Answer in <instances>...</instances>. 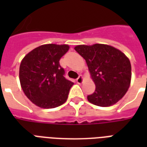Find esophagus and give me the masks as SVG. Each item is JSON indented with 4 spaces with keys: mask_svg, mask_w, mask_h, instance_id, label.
<instances>
[{
    "mask_svg": "<svg viewBox=\"0 0 147 147\" xmlns=\"http://www.w3.org/2000/svg\"><path fill=\"white\" fill-rule=\"evenodd\" d=\"M82 80H83V77L82 76H79L77 78V79H76V82H77V83L78 84H81V83H82Z\"/></svg>",
    "mask_w": 147,
    "mask_h": 147,
    "instance_id": "1",
    "label": "esophagus"
}]
</instances>
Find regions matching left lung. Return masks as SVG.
Here are the masks:
<instances>
[{"instance_id":"8db88e82","label":"left lung","mask_w":147,"mask_h":147,"mask_svg":"<svg viewBox=\"0 0 147 147\" xmlns=\"http://www.w3.org/2000/svg\"><path fill=\"white\" fill-rule=\"evenodd\" d=\"M75 49L86 61L95 91L88 100L100 107H109L123 98L130 87L131 65L118 49L105 44L79 45Z\"/></svg>"}]
</instances>
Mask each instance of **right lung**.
<instances>
[{
  "label": "right lung",
  "mask_w": 147,
  "mask_h": 147,
  "mask_svg": "<svg viewBox=\"0 0 147 147\" xmlns=\"http://www.w3.org/2000/svg\"><path fill=\"white\" fill-rule=\"evenodd\" d=\"M69 49L68 45H42L22 60L19 73L22 89L38 107L54 108L66 101L74 83L65 78L59 60Z\"/></svg>",
  "instance_id": "1"
}]
</instances>
